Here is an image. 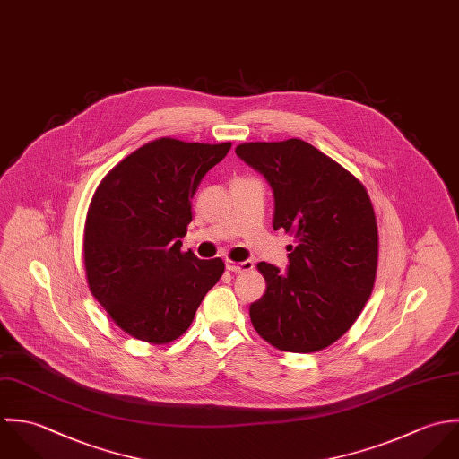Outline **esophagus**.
Listing matches in <instances>:
<instances>
[{
	"label": "esophagus",
	"mask_w": 459,
	"mask_h": 459,
	"mask_svg": "<svg viewBox=\"0 0 459 459\" xmlns=\"http://www.w3.org/2000/svg\"><path fill=\"white\" fill-rule=\"evenodd\" d=\"M225 266L229 272H234V273H245V272H250L254 270V263L252 261H243V263H234L230 259L225 261Z\"/></svg>",
	"instance_id": "obj_1"
}]
</instances>
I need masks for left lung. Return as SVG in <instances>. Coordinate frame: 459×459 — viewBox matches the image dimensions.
Here are the masks:
<instances>
[{
    "mask_svg": "<svg viewBox=\"0 0 459 459\" xmlns=\"http://www.w3.org/2000/svg\"><path fill=\"white\" fill-rule=\"evenodd\" d=\"M236 154L266 178L273 229L296 241L285 273L257 264L266 292L250 305L252 325L276 350H325L353 326L374 287L377 225L366 186L298 138L241 143Z\"/></svg>",
    "mask_w": 459,
    "mask_h": 459,
    "instance_id": "8db88e82",
    "label": "left lung"
}]
</instances>
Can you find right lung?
I'll return each mask as SVG.
<instances>
[{
	"label": "right lung",
	"mask_w": 459,
	"mask_h": 459,
	"mask_svg": "<svg viewBox=\"0 0 459 459\" xmlns=\"http://www.w3.org/2000/svg\"><path fill=\"white\" fill-rule=\"evenodd\" d=\"M232 143L160 138L122 160L93 193L83 259L93 298L126 333L167 344L189 328L221 259L181 252L191 198Z\"/></svg>",
	"instance_id": "right-lung-1"
}]
</instances>
